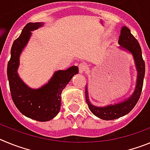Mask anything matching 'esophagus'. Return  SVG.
I'll use <instances>...</instances> for the list:
<instances>
[{
  "label": "esophagus",
  "instance_id": "obj_1",
  "mask_svg": "<svg viewBox=\"0 0 150 150\" xmlns=\"http://www.w3.org/2000/svg\"><path fill=\"white\" fill-rule=\"evenodd\" d=\"M86 68H87L86 64L81 63L79 65V72L80 73V74H83V73L86 71Z\"/></svg>",
  "mask_w": 150,
  "mask_h": 150
}]
</instances>
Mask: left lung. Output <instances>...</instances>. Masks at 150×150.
<instances>
[{
	"label": "left lung",
	"instance_id": "obj_1",
	"mask_svg": "<svg viewBox=\"0 0 150 150\" xmlns=\"http://www.w3.org/2000/svg\"><path fill=\"white\" fill-rule=\"evenodd\" d=\"M118 43L119 48L122 50L129 52L133 56L134 65L137 71V79L135 88L132 95L128 98L122 101L110 104L104 107L95 106L90 102L88 98V86H86V100L90 111L99 119L104 120H112L128 114L133 109L140 98L142 91L144 75H145V63L142 57V51L138 41L131 34V30L122 26Z\"/></svg>",
	"mask_w": 150,
	"mask_h": 150
}]
</instances>
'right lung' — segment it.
Here are the masks:
<instances>
[{
    "label": "right lung",
    "instance_id": "1",
    "mask_svg": "<svg viewBox=\"0 0 150 150\" xmlns=\"http://www.w3.org/2000/svg\"><path fill=\"white\" fill-rule=\"evenodd\" d=\"M43 25V22H29L20 36L13 42L11 57L8 62L7 77L12 98L17 109L27 117L39 122L52 120L60 111L62 92L79 69L72 66L65 71L59 70L40 88H31L22 80L18 74L19 58L27 46L31 31Z\"/></svg>",
    "mask_w": 150,
    "mask_h": 150
}]
</instances>
